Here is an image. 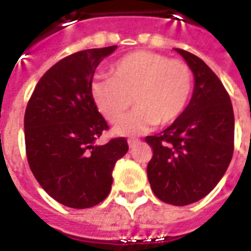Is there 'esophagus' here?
<instances>
[{
  "label": "esophagus",
  "instance_id": "34e87169",
  "mask_svg": "<svg viewBox=\"0 0 251 251\" xmlns=\"http://www.w3.org/2000/svg\"><path fill=\"white\" fill-rule=\"evenodd\" d=\"M138 140H136V138H130V140H127V144H129V147L133 148V147H136L137 144H138Z\"/></svg>",
  "mask_w": 251,
  "mask_h": 251
}]
</instances>
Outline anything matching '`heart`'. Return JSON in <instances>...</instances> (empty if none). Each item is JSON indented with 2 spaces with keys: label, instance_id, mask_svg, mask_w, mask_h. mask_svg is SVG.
Here are the masks:
<instances>
[{
  "label": "heart",
  "instance_id": "obj_1",
  "mask_svg": "<svg viewBox=\"0 0 251 251\" xmlns=\"http://www.w3.org/2000/svg\"><path fill=\"white\" fill-rule=\"evenodd\" d=\"M194 90V74L187 63L149 51H136L111 66L110 76L94 77L90 93L94 103L121 136L142 134L172 124L184 113Z\"/></svg>",
  "mask_w": 251,
  "mask_h": 251
}]
</instances>
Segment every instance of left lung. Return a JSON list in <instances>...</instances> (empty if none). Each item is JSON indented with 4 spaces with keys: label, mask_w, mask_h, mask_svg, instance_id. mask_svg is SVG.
Instances as JSON below:
<instances>
[{
    "label": "left lung",
    "mask_w": 251,
    "mask_h": 251,
    "mask_svg": "<svg viewBox=\"0 0 251 251\" xmlns=\"http://www.w3.org/2000/svg\"><path fill=\"white\" fill-rule=\"evenodd\" d=\"M175 51L194 72V94L172 125L145 138L153 149L147 172L158 199L187 205L210 194L226 174L234 152V111L210 67L191 52Z\"/></svg>",
    "instance_id": "left-lung-1"
}]
</instances>
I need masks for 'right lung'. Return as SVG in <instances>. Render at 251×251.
<instances>
[{
  "label": "right lung",
  "mask_w": 251,
  "mask_h": 251,
  "mask_svg": "<svg viewBox=\"0 0 251 251\" xmlns=\"http://www.w3.org/2000/svg\"><path fill=\"white\" fill-rule=\"evenodd\" d=\"M117 46L64 57L41 76L24 117L25 149L32 174L51 198L88 208L103 201L117 160L127 152L125 137L95 141L109 129L90 93L95 68Z\"/></svg>",
  "instance_id": "1"
}]
</instances>
